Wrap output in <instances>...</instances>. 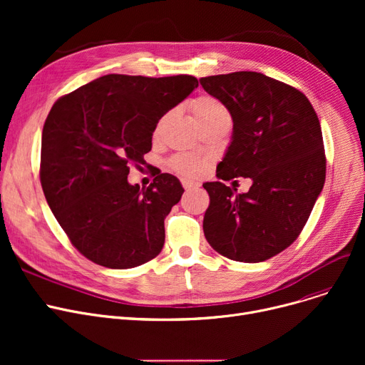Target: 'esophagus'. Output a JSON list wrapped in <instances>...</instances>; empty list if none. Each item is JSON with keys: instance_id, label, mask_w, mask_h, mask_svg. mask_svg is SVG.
<instances>
[{"instance_id": "esophagus-1", "label": "esophagus", "mask_w": 365, "mask_h": 365, "mask_svg": "<svg viewBox=\"0 0 365 365\" xmlns=\"http://www.w3.org/2000/svg\"><path fill=\"white\" fill-rule=\"evenodd\" d=\"M182 185L186 190H192V189L200 187V183L197 180H192V179H182Z\"/></svg>"}]
</instances>
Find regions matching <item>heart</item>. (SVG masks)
Segmentation results:
<instances>
[{
    "instance_id": "1",
    "label": "heart",
    "mask_w": 365,
    "mask_h": 365,
    "mask_svg": "<svg viewBox=\"0 0 365 365\" xmlns=\"http://www.w3.org/2000/svg\"><path fill=\"white\" fill-rule=\"evenodd\" d=\"M192 113L198 124L219 117H229L226 108L217 99L212 98V96H201V98H198L192 103ZM170 165L173 170L180 173V175L195 176L202 170L204 160L197 155H190V153H182V155L173 158Z\"/></svg>"
}]
</instances>
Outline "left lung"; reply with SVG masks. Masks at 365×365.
Segmentation results:
<instances>
[{
  "label": "left lung",
  "instance_id": "left-lung-1",
  "mask_svg": "<svg viewBox=\"0 0 365 365\" xmlns=\"http://www.w3.org/2000/svg\"><path fill=\"white\" fill-rule=\"evenodd\" d=\"M202 88L232 117V138L216 175L250 178L245 194L207 182L202 229L222 256L244 263L274 257L294 242L325 182L319 120L306 96L260 72L205 76Z\"/></svg>",
  "mask_w": 365,
  "mask_h": 365
}]
</instances>
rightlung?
<instances>
[{
    "instance_id": "right-lung-1",
    "label": "right lung",
    "mask_w": 365,
    "mask_h": 365,
    "mask_svg": "<svg viewBox=\"0 0 365 365\" xmlns=\"http://www.w3.org/2000/svg\"><path fill=\"white\" fill-rule=\"evenodd\" d=\"M197 87L192 75L109 73L53 105L43 128L41 186L56 220L88 260L130 269L161 253L164 219L185 189L168 173L146 189L130 185L128 165L145 164L158 121Z\"/></svg>"
}]
</instances>
